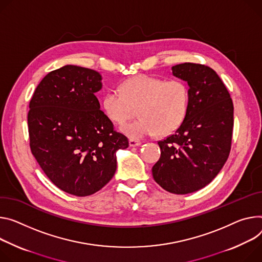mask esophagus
<instances>
[{
  "mask_svg": "<svg viewBox=\"0 0 262 262\" xmlns=\"http://www.w3.org/2000/svg\"><path fill=\"white\" fill-rule=\"evenodd\" d=\"M128 143H129L130 147H136V146H140L142 144V142L138 141V140H135V139H130L128 141Z\"/></svg>",
  "mask_w": 262,
  "mask_h": 262,
  "instance_id": "obj_1",
  "label": "esophagus"
}]
</instances>
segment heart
<instances>
[{"label": "heart", "mask_w": 262, "mask_h": 262, "mask_svg": "<svg viewBox=\"0 0 262 262\" xmlns=\"http://www.w3.org/2000/svg\"><path fill=\"white\" fill-rule=\"evenodd\" d=\"M102 106L112 121L123 123L139 107V119L120 126L130 139L168 134L183 122L189 106V90L181 79L139 75L124 81L120 91L112 90L102 99Z\"/></svg>", "instance_id": "obj_1"}]
</instances>
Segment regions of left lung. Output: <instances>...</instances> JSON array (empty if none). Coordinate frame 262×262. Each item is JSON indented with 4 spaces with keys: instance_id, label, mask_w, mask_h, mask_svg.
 Wrapping results in <instances>:
<instances>
[{
    "instance_id": "obj_1",
    "label": "left lung",
    "mask_w": 262,
    "mask_h": 262,
    "mask_svg": "<svg viewBox=\"0 0 262 262\" xmlns=\"http://www.w3.org/2000/svg\"><path fill=\"white\" fill-rule=\"evenodd\" d=\"M172 75L189 86V106L176 133L159 141L161 157L152 167L155 181L166 191L187 194L215 178L231 149L233 102L213 69L185 62L171 68Z\"/></svg>"
}]
</instances>
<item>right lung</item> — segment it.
<instances>
[{
	"label": "right lung",
	"mask_w": 262,
	"mask_h": 262,
	"mask_svg": "<svg viewBox=\"0 0 262 262\" xmlns=\"http://www.w3.org/2000/svg\"><path fill=\"white\" fill-rule=\"evenodd\" d=\"M101 80L97 71L67 64L42 78L29 103L32 155L55 186L76 196L105 186L116 172L117 150L128 147L100 110L95 93Z\"/></svg>",
	"instance_id": "right-lung-1"
}]
</instances>
